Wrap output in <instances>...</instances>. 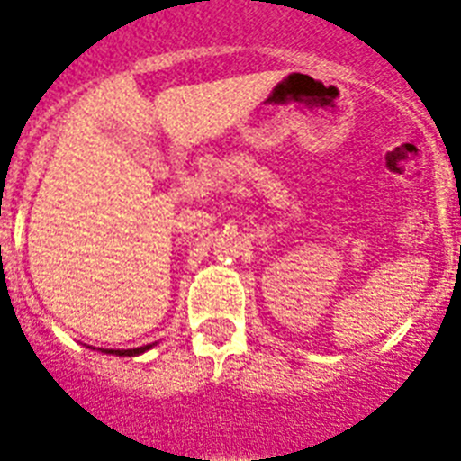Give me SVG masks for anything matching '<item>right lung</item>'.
<instances>
[{"mask_svg":"<svg viewBox=\"0 0 461 461\" xmlns=\"http://www.w3.org/2000/svg\"><path fill=\"white\" fill-rule=\"evenodd\" d=\"M154 343H148V346H143V348H133V350H104V348H102V352H109V355H120V357H124V355H140V352H145V350H149V348H152ZM90 348V346H88ZM90 350H95V348H90Z\"/></svg>","mask_w":461,"mask_h":461,"instance_id":"1","label":"right lung"}]
</instances>
